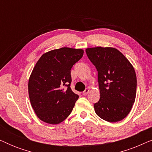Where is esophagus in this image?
<instances>
[{"label": "esophagus", "instance_id": "esophagus-1", "mask_svg": "<svg viewBox=\"0 0 152 152\" xmlns=\"http://www.w3.org/2000/svg\"><path fill=\"white\" fill-rule=\"evenodd\" d=\"M88 93H89V89L88 88H86L84 90V91H83V92H82V94L84 95H86Z\"/></svg>", "mask_w": 152, "mask_h": 152}]
</instances>
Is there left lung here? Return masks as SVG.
I'll use <instances>...</instances> for the list:
<instances>
[{"label": "left lung", "mask_w": 152, "mask_h": 152, "mask_svg": "<svg viewBox=\"0 0 152 152\" xmlns=\"http://www.w3.org/2000/svg\"><path fill=\"white\" fill-rule=\"evenodd\" d=\"M86 52L98 72L100 98L94 104L95 113L109 122L123 120L136 99L137 80L132 64L115 48H88Z\"/></svg>", "instance_id": "obj_1"}]
</instances>
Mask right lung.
<instances>
[{
	"instance_id": "obj_1",
	"label": "right lung",
	"mask_w": 152,
	"mask_h": 152,
	"mask_svg": "<svg viewBox=\"0 0 152 152\" xmlns=\"http://www.w3.org/2000/svg\"><path fill=\"white\" fill-rule=\"evenodd\" d=\"M83 55L84 50L64 47L43 54L37 61L29 78L28 93L43 122L59 124L72 112L79 96L70 87V70Z\"/></svg>"
}]
</instances>
